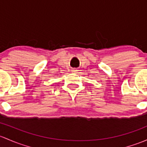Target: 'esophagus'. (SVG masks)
Returning a JSON list of instances; mask_svg holds the SVG:
<instances>
[{
  "mask_svg": "<svg viewBox=\"0 0 147 147\" xmlns=\"http://www.w3.org/2000/svg\"><path fill=\"white\" fill-rule=\"evenodd\" d=\"M76 69H72V72H76Z\"/></svg>",
  "mask_w": 147,
  "mask_h": 147,
  "instance_id": "obj_1",
  "label": "esophagus"
}]
</instances>
